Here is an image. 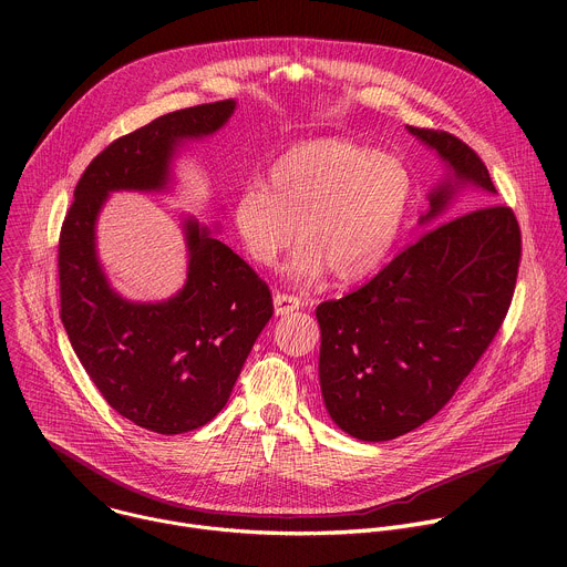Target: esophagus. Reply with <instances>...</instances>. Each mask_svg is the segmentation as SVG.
<instances>
[{"instance_id": "obj_1", "label": "esophagus", "mask_w": 567, "mask_h": 567, "mask_svg": "<svg viewBox=\"0 0 567 567\" xmlns=\"http://www.w3.org/2000/svg\"><path fill=\"white\" fill-rule=\"evenodd\" d=\"M300 305H302L300 298L293 293H276L274 296V307H276L278 316H287V313L296 311Z\"/></svg>"}]
</instances>
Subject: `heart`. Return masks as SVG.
Instances as JSON below:
<instances>
[{
    "label": "heart",
    "mask_w": 567,
    "mask_h": 567,
    "mask_svg": "<svg viewBox=\"0 0 567 567\" xmlns=\"http://www.w3.org/2000/svg\"><path fill=\"white\" fill-rule=\"evenodd\" d=\"M403 161L350 141H311L285 150L265 186L249 184L233 204L247 256L274 267L298 237L291 274L341 282L374 274L394 249L413 204Z\"/></svg>",
    "instance_id": "b5f03b06"
}]
</instances>
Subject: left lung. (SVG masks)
I'll use <instances>...</instances> for the list:
<instances>
[{"label":"left lung","mask_w":567,"mask_h":567,"mask_svg":"<svg viewBox=\"0 0 567 567\" xmlns=\"http://www.w3.org/2000/svg\"><path fill=\"white\" fill-rule=\"evenodd\" d=\"M409 132L451 171L429 195L422 224L440 217L462 184L496 195L464 141L442 130ZM518 267V219L509 206L487 204L424 230L370 282L320 302V392L339 429L385 442L437 415L498 334Z\"/></svg>","instance_id":"8db88e82"}]
</instances>
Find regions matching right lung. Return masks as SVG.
Masks as SVG:
<instances>
[{"mask_svg":"<svg viewBox=\"0 0 567 567\" xmlns=\"http://www.w3.org/2000/svg\"><path fill=\"white\" fill-rule=\"evenodd\" d=\"M233 110L235 101L186 107L112 141L78 179L60 230V318L71 348L118 415L161 435L195 431L224 409L274 298L245 260L188 219L184 289L166 302H127L105 280L94 226L107 193L161 190L179 141L217 132Z\"/></svg>","mask_w":567,"mask_h":567,"instance_id":"1","label":"right lung"}]
</instances>
